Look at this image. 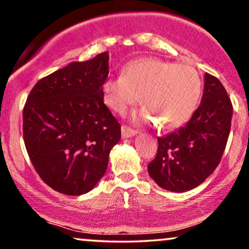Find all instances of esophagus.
<instances>
[{"mask_svg":"<svg viewBox=\"0 0 249 249\" xmlns=\"http://www.w3.org/2000/svg\"><path fill=\"white\" fill-rule=\"evenodd\" d=\"M138 131H136L134 128H131L127 125H122V136L123 138H128V137H132L134 134H137Z\"/></svg>","mask_w":249,"mask_h":249,"instance_id":"obj_1","label":"esophagus"}]
</instances>
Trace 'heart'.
I'll return each instance as SVG.
<instances>
[{
  "mask_svg": "<svg viewBox=\"0 0 249 249\" xmlns=\"http://www.w3.org/2000/svg\"><path fill=\"white\" fill-rule=\"evenodd\" d=\"M102 91L105 104L117 113H124L141 96L142 118L153 121V116L160 127L174 128L192 116L201 81L191 65L146 57L128 63L123 76L107 77Z\"/></svg>",
  "mask_w": 249,
  "mask_h": 249,
  "instance_id": "obj_1",
  "label": "heart"
}]
</instances>
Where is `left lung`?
<instances>
[{"label": "left lung", "mask_w": 249, "mask_h": 249, "mask_svg": "<svg viewBox=\"0 0 249 249\" xmlns=\"http://www.w3.org/2000/svg\"><path fill=\"white\" fill-rule=\"evenodd\" d=\"M232 115L233 105L224 85L206 73L201 103L187 124L158 138V151L147 165L151 178L171 192L199 186L221 160Z\"/></svg>", "instance_id": "obj_1"}]
</instances>
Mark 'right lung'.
<instances>
[{
	"instance_id": "1",
	"label": "right lung",
	"mask_w": 249,
	"mask_h": 249,
	"mask_svg": "<svg viewBox=\"0 0 249 249\" xmlns=\"http://www.w3.org/2000/svg\"><path fill=\"white\" fill-rule=\"evenodd\" d=\"M107 75L105 51L43 77L28 96L25 148L41 179L57 192L81 196L92 190L121 139V124L103 98Z\"/></svg>"
}]
</instances>
